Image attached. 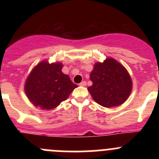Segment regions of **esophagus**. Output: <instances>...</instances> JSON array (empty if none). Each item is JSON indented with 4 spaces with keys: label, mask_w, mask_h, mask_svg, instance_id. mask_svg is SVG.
<instances>
[{
    "label": "esophagus",
    "mask_w": 159,
    "mask_h": 159,
    "mask_svg": "<svg viewBox=\"0 0 159 159\" xmlns=\"http://www.w3.org/2000/svg\"><path fill=\"white\" fill-rule=\"evenodd\" d=\"M80 86H82V87H84L86 85V81H81V83L79 84Z\"/></svg>",
    "instance_id": "obj_1"
}]
</instances>
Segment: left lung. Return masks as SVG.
I'll return each instance as SVG.
<instances>
[{
	"mask_svg": "<svg viewBox=\"0 0 159 159\" xmlns=\"http://www.w3.org/2000/svg\"><path fill=\"white\" fill-rule=\"evenodd\" d=\"M90 79L93 84L88 90L91 97L105 108L124 103L132 89L129 72L113 58H107L103 63H96Z\"/></svg>",
	"mask_w": 159,
	"mask_h": 159,
	"instance_id": "1",
	"label": "left lung"
}]
</instances>
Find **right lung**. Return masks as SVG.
<instances>
[{
	"label": "right lung",
	"mask_w": 159,
	"mask_h": 159,
	"mask_svg": "<svg viewBox=\"0 0 159 159\" xmlns=\"http://www.w3.org/2000/svg\"><path fill=\"white\" fill-rule=\"evenodd\" d=\"M61 63L43 61L30 72L25 90L28 99L36 107L50 110L66 100L78 85L61 71Z\"/></svg>",
	"instance_id": "1"
}]
</instances>
